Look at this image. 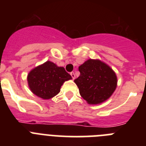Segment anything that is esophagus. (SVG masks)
<instances>
[{"mask_svg": "<svg viewBox=\"0 0 146 146\" xmlns=\"http://www.w3.org/2000/svg\"><path fill=\"white\" fill-rule=\"evenodd\" d=\"M70 75H71V76H72V78H73V79H75L76 76H75V73H73V72H72V73H70Z\"/></svg>", "mask_w": 146, "mask_h": 146, "instance_id": "1", "label": "esophagus"}]
</instances>
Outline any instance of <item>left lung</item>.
I'll return each instance as SVG.
<instances>
[{
  "label": "left lung",
  "instance_id": "obj_1",
  "mask_svg": "<svg viewBox=\"0 0 146 146\" xmlns=\"http://www.w3.org/2000/svg\"><path fill=\"white\" fill-rule=\"evenodd\" d=\"M80 76L74 80L81 96L90 105L106 101L116 90L117 78L108 64L98 59H88L79 67Z\"/></svg>",
  "mask_w": 146,
  "mask_h": 146
}]
</instances>
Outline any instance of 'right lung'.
I'll return each mask as SVG.
<instances>
[{
	"instance_id": "right-lung-1",
	"label": "right lung",
	"mask_w": 146,
	"mask_h": 146,
	"mask_svg": "<svg viewBox=\"0 0 146 146\" xmlns=\"http://www.w3.org/2000/svg\"><path fill=\"white\" fill-rule=\"evenodd\" d=\"M71 79L63 67H58L50 61L35 67L27 76L30 90L44 100H50L57 95L63 83Z\"/></svg>"
}]
</instances>
